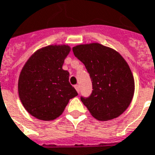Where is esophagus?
Masks as SVG:
<instances>
[{
    "instance_id": "esophagus-1",
    "label": "esophagus",
    "mask_w": 155,
    "mask_h": 155,
    "mask_svg": "<svg viewBox=\"0 0 155 155\" xmlns=\"http://www.w3.org/2000/svg\"><path fill=\"white\" fill-rule=\"evenodd\" d=\"M75 89H76V91H77L78 93H80V85H78V84H76V85H75Z\"/></svg>"
}]
</instances>
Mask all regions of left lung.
Masks as SVG:
<instances>
[{"label": "left lung", "instance_id": "obj_1", "mask_svg": "<svg viewBox=\"0 0 155 155\" xmlns=\"http://www.w3.org/2000/svg\"><path fill=\"white\" fill-rule=\"evenodd\" d=\"M73 53L90 75L93 92L81 101L100 121L122 114L133 100L135 84L129 66L117 51L98 43L79 45Z\"/></svg>", "mask_w": 155, "mask_h": 155}]
</instances>
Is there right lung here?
Returning a JSON list of instances; mask_svg holds the SVG:
<instances>
[{"mask_svg":"<svg viewBox=\"0 0 155 155\" xmlns=\"http://www.w3.org/2000/svg\"><path fill=\"white\" fill-rule=\"evenodd\" d=\"M70 46L49 45L35 51L20 72L18 95L26 110L36 119L49 121L64 111L70 99L78 93L62 69Z\"/></svg>","mask_w":155,"mask_h":155,"instance_id":"1","label":"right lung"}]
</instances>
